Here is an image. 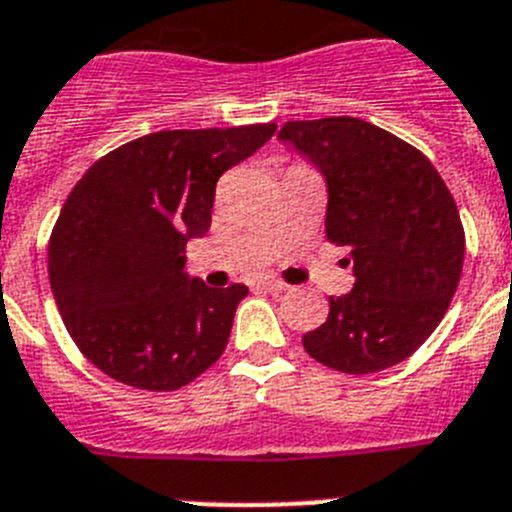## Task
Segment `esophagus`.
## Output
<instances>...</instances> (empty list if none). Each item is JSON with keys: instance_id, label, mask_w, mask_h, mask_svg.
<instances>
[{"instance_id": "34e87169", "label": "esophagus", "mask_w": 512, "mask_h": 512, "mask_svg": "<svg viewBox=\"0 0 512 512\" xmlns=\"http://www.w3.org/2000/svg\"><path fill=\"white\" fill-rule=\"evenodd\" d=\"M260 286H265V288H268V291H286V288H288L286 283L278 281V278H262Z\"/></svg>"}]
</instances>
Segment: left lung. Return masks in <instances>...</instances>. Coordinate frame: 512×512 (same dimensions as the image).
I'll return each instance as SVG.
<instances>
[{"instance_id":"obj_1","label":"left lung","mask_w":512,"mask_h":512,"mask_svg":"<svg viewBox=\"0 0 512 512\" xmlns=\"http://www.w3.org/2000/svg\"><path fill=\"white\" fill-rule=\"evenodd\" d=\"M327 180V239L348 247L355 286L330 299L306 353L342 373H376L433 335L459 288L464 226L430 159L358 118L288 121L278 133Z\"/></svg>"}]
</instances>
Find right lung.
Returning <instances> with one entry per match:
<instances>
[{
    "label": "right lung",
    "instance_id": "add662e5",
    "mask_svg": "<svg viewBox=\"0 0 512 512\" xmlns=\"http://www.w3.org/2000/svg\"><path fill=\"white\" fill-rule=\"evenodd\" d=\"M275 123L157 131L97 159L66 198L48 278L71 340L110 379L175 391L219 361L247 286L185 273V244L211 226L216 182Z\"/></svg>",
    "mask_w": 512,
    "mask_h": 512
}]
</instances>
